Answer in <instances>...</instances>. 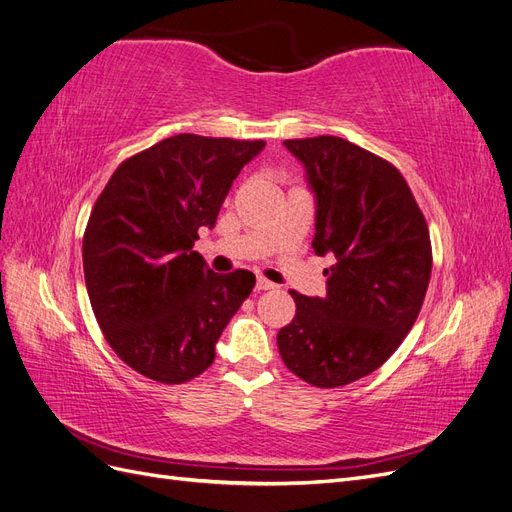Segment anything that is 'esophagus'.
Returning a JSON list of instances; mask_svg holds the SVG:
<instances>
[{
  "instance_id": "1",
  "label": "esophagus",
  "mask_w": 512,
  "mask_h": 512,
  "mask_svg": "<svg viewBox=\"0 0 512 512\" xmlns=\"http://www.w3.org/2000/svg\"><path fill=\"white\" fill-rule=\"evenodd\" d=\"M273 288H275V284L269 282L267 277H258L256 280V290H273Z\"/></svg>"
}]
</instances>
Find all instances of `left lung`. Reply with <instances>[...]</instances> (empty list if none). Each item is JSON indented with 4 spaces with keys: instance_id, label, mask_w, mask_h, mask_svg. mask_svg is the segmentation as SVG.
<instances>
[{
    "instance_id": "obj_1",
    "label": "left lung",
    "mask_w": 512,
    "mask_h": 512,
    "mask_svg": "<svg viewBox=\"0 0 512 512\" xmlns=\"http://www.w3.org/2000/svg\"><path fill=\"white\" fill-rule=\"evenodd\" d=\"M316 194L314 250L331 252L327 294L290 290L297 314L277 333L286 367L318 389L376 371L404 342L431 277V241L404 175L339 136L284 141Z\"/></svg>"
}]
</instances>
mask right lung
<instances>
[{
  "label": "right lung",
  "instance_id": "1",
  "mask_svg": "<svg viewBox=\"0 0 512 512\" xmlns=\"http://www.w3.org/2000/svg\"><path fill=\"white\" fill-rule=\"evenodd\" d=\"M265 141L177 134L123 160L83 235L87 294L108 346L138 374L188 382L213 363L256 275L213 273L194 252Z\"/></svg>",
  "mask_w": 512,
  "mask_h": 512
}]
</instances>
